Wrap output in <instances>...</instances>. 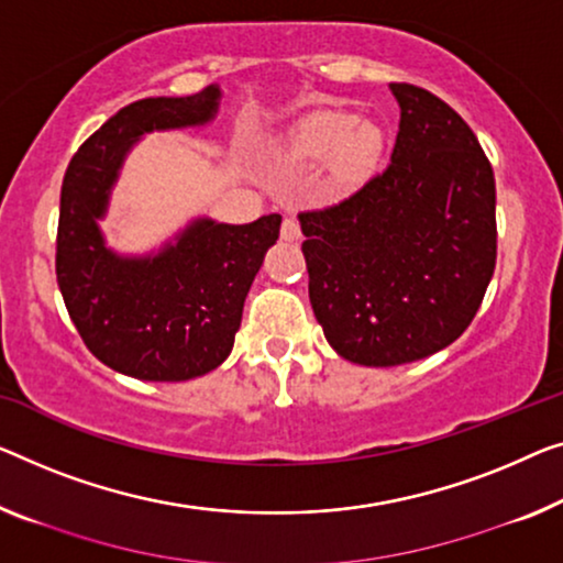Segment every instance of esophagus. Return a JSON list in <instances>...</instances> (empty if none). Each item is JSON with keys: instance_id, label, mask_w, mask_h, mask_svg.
<instances>
[{"instance_id": "1", "label": "esophagus", "mask_w": 563, "mask_h": 563, "mask_svg": "<svg viewBox=\"0 0 563 563\" xmlns=\"http://www.w3.org/2000/svg\"><path fill=\"white\" fill-rule=\"evenodd\" d=\"M280 238L285 242H298L300 240V224L292 220V217H285L283 228H280Z\"/></svg>"}]
</instances>
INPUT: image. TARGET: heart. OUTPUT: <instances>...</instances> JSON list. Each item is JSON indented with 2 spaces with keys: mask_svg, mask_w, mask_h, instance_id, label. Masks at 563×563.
I'll list each match as a JSON object with an SVG mask.
<instances>
[{
  "mask_svg": "<svg viewBox=\"0 0 563 563\" xmlns=\"http://www.w3.org/2000/svg\"><path fill=\"white\" fill-rule=\"evenodd\" d=\"M288 151L306 164L333 162L341 181H358L374 169L382 154V133L372 123H358L351 113L321 111L296 125Z\"/></svg>",
  "mask_w": 563,
  "mask_h": 563,
  "instance_id": "heart-1",
  "label": "heart"
}]
</instances>
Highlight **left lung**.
Returning <instances> with one entry per match:
<instances>
[{
  "label": "left lung",
  "instance_id": "obj_1",
  "mask_svg": "<svg viewBox=\"0 0 563 563\" xmlns=\"http://www.w3.org/2000/svg\"><path fill=\"white\" fill-rule=\"evenodd\" d=\"M391 164L356 195L300 212L308 296L349 362L399 366L460 339L496 271V179L470 125L430 90L391 82Z\"/></svg>",
  "mask_w": 563,
  "mask_h": 563
}]
</instances>
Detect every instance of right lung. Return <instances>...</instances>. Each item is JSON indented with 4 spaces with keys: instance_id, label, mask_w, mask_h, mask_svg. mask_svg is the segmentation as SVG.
<instances>
[{
    "instance_id": "add662e5",
    "label": "right lung",
    "mask_w": 563,
    "mask_h": 563,
    "mask_svg": "<svg viewBox=\"0 0 563 563\" xmlns=\"http://www.w3.org/2000/svg\"><path fill=\"white\" fill-rule=\"evenodd\" d=\"M220 88L187 98H144L121 108L67 164L55 273L67 313L98 362L144 382H187L230 356L247 290L280 214L250 224L199 217L154 255L106 247L98 220L131 146L151 131L205 125Z\"/></svg>"
}]
</instances>
